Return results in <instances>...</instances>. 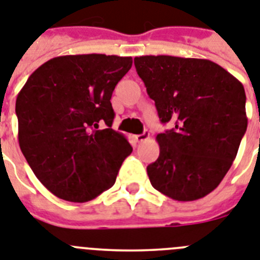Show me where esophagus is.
I'll return each mask as SVG.
<instances>
[{"label": "esophagus", "instance_id": "obj_1", "mask_svg": "<svg viewBox=\"0 0 260 260\" xmlns=\"http://www.w3.org/2000/svg\"><path fill=\"white\" fill-rule=\"evenodd\" d=\"M149 137H150L149 132H147V131H145V132L141 133V135H136L135 136V140L137 142H142V141H145V140L149 139Z\"/></svg>", "mask_w": 260, "mask_h": 260}]
</instances>
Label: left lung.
Wrapping results in <instances>:
<instances>
[{
    "label": "left lung",
    "mask_w": 260,
    "mask_h": 260,
    "mask_svg": "<svg viewBox=\"0 0 260 260\" xmlns=\"http://www.w3.org/2000/svg\"><path fill=\"white\" fill-rule=\"evenodd\" d=\"M136 71L163 124L159 156L147 166L151 185L175 201L211 193L232 166L247 128L244 85L209 59L135 58Z\"/></svg>",
    "instance_id": "left-lung-1"
}]
</instances>
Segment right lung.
Returning <instances> with one entry per match:
<instances>
[{
	"label": "right lung",
	"instance_id": "obj_1",
	"mask_svg": "<svg viewBox=\"0 0 260 260\" xmlns=\"http://www.w3.org/2000/svg\"><path fill=\"white\" fill-rule=\"evenodd\" d=\"M131 67V57L62 55L41 64L16 97L20 150L57 197L88 202L115 184L132 146L111 128L110 100Z\"/></svg>",
	"mask_w": 260,
	"mask_h": 260
}]
</instances>
